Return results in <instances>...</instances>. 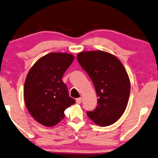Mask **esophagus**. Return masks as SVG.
<instances>
[{"instance_id":"34e87169","label":"esophagus","mask_w":158,"mask_h":158,"mask_svg":"<svg viewBox=\"0 0 158 158\" xmlns=\"http://www.w3.org/2000/svg\"><path fill=\"white\" fill-rule=\"evenodd\" d=\"M81 101H82V98H78L76 99V103L77 104H80V103H81Z\"/></svg>"}]
</instances>
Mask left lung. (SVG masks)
I'll return each instance as SVG.
<instances>
[{"label":"left lung","mask_w":158,"mask_h":158,"mask_svg":"<svg viewBox=\"0 0 158 158\" xmlns=\"http://www.w3.org/2000/svg\"><path fill=\"white\" fill-rule=\"evenodd\" d=\"M77 57L98 97L96 109L87 115L98 126L113 124L126 110L130 94V81L124 65L116 56L104 51L81 52Z\"/></svg>","instance_id":"obj_1"}]
</instances>
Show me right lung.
<instances>
[{"label":"right lung","mask_w":158,"mask_h":158,"mask_svg":"<svg viewBox=\"0 0 158 158\" xmlns=\"http://www.w3.org/2000/svg\"><path fill=\"white\" fill-rule=\"evenodd\" d=\"M74 58L68 53L47 54L34 64L26 77V106L34 119L45 127H53L61 122L64 110L75 103L62 81Z\"/></svg>","instance_id":"obj_1"}]
</instances>
